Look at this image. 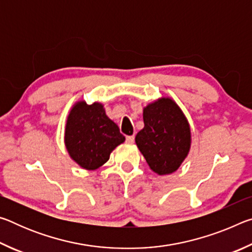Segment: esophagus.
I'll return each instance as SVG.
<instances>
[{
	"mask_svg": "<svg viewBox=\"0 0 252 252\" xmlns=\"http://www.w3.org/2000/svg\"><path fill=\"white\" fill-rule=\"evenodd\" d=\"M134 142V135H127L126 136V143L132 144Z\"/></svg>",
	"mask_w": 252,
	"mask_h": 252,
	"instance_id": "esophagus-1",
	"label": "esophagus"
}]
</instances>
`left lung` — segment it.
<instances>
[{
	"label": "left lung",
	"mask_w": 252,
	"mask_h": 252,
	"mask_svg": "<svg viewBox=\"0 0 252 252\" xmlns=\"http://www.w3.org/2000/svg\"><path fill=\"white\" fill-rule=\"evenodd\" d=\"M143 122L135 143L149 167L159 176L176 172L191 148V129L183 111L171 97L162 96L144 106Z\"/></svg>",
	"instance_id": "1"
}]
</instances>
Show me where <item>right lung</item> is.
<instances>
[{
  "label": "right lung",
  "instance_id": "add662e5",
  "mask_svg": "<svg viewBox=\"0 0 252 252\" xmlns=\"http://www.w3.org/2000/svg\"><path fill=\"white\" fill-rule=\"evenodd\" d=\"M126 141L100 102H75L67 114L64 144L72 160L89 171L102 167L114 149Z\"/></svg>",
  "mask_w": 252,
  "mask_h": 252
}]
</instances>
